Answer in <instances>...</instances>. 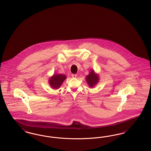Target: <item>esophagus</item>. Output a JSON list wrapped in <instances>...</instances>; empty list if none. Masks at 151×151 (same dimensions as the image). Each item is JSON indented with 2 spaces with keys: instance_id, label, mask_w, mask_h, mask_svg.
I'll return each mask as SVG.
<instances>
[{
  "instance_id": "34e87169",
  "label": "esophagus",
  "mask_w": 151,
  "mask_h": 151,
  "mask_svg": "<svg viewBox=\"0 0 151 151\" xmlns=\"http://www.w3.org/2000/svg\"><path fill=\"white\" fill-rule=\"evenodd\" d=\"M71 76H72V78H76L77 77V75L76 74H72Z\"/></svg>"
}]
</instances>
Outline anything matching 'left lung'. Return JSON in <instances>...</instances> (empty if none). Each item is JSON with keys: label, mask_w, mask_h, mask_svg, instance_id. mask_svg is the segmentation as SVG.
I'll return each instance as SVG.
<instances>
[{"label": "left lung", "mask_w": 151, "mask_h": 151, "mask_svg": "<svg viewBox=\"0 0 151 151\" xmlns=\"http://www.w3.org/2000/svg\"><path fill=\"white\" fill-rule=\"evenodd\" d=\"M98 76L96 75L94 71L92 70L90 73L86 76V80L89 86L93 87L95 84H96L98 81Z\"/></svg>", "instance_id": "1"}]
</instances>
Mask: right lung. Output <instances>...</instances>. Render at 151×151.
<instances>
[{"mask_svg": "<svg viewBox=\"0 0 151 151\" xmlns=\"http://www.w3.org/2000/svg\"><path fill=\"white\" fill-rule=\"evenodd\" d=\"M66 76L64 75L57 74L54 75L49 79V84L50 86L55 89H58L63 83V81L66 79Z\"/></svg>", "mask_w": 151, "mask_h": 151, "instance_id": "obj_1", "label": "right lung"}]
</instances>
